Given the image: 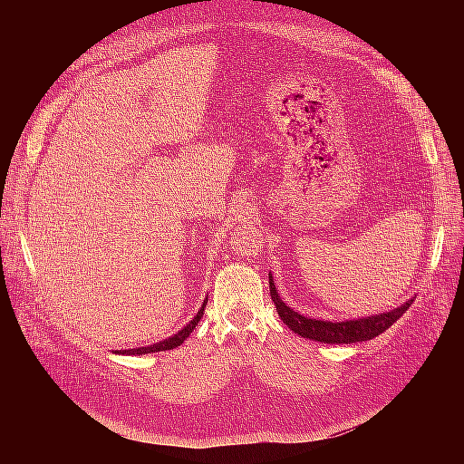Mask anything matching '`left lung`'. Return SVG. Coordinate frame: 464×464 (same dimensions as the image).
<instances>
[{
  "label": "left lung",
  "mask_w": 464,
  "mask_h": 464,
  "mask_svg": "<svg viewBox=\"0 0 464 464\" xmlns=\"http://www.w3.org/2000/svg\"><path fill=\"white\" fill-rule=\"evenodd\" d=\"M269 288H271V298L276 305L280 319H283L294 333H298L300 336H304V339H312V341L327 343V344H353V343L370 341L373 336L387 331L392 323H395L399 317H402V314L409 310L414 302V300H409L401 307H397V310L382 314V315L331 323V321L307 319L298 312H292L276 294L273 276H269Z\"/></svg>",
  "instance_id": "left-lung-1"
}]
</instances>
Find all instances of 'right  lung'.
Here are the masks:
<instances>
[{
  "instance_id": "1",
  "label": "right lung",
  "mask_w": 464,
  "mask_h": 464,
  "mask_svg": "<svg viewBox=\"0 0 464 464\" xmlns=\"http://www.w3.org/2000/svg\"><path fill=\"white\" fill-rule=\"evenodd\" d=\"M205 305H207V298H205V302H203V305H201V310L198 312V315H195V317L188 323V325H186L184 329H181L179 333H176L174 336H170V339L160 341V343H157V344H150V346H143V348H133V350H128V354H149V353H160V350H172V348L179 346L181 343H184V341L188 339L189 333L195 329V325H198L199 319L203 317Z\"/></svg>"
}]
</instances>
